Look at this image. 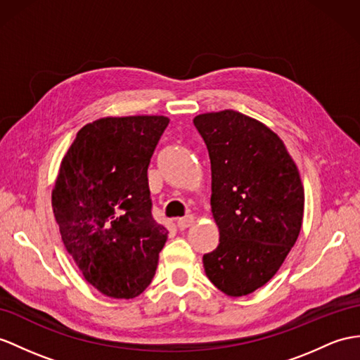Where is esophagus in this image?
I'll return each mask as SVG.
<instances>
[{
    "label": "esophagus",
    "instance_id": "esophagus-1",
    "mask_svg": "<svg viewBox=\"0 0 360 360\" xmlns=\"http://www.w3.org/2000/svg\"><path fill=\"white\" fill-rule=\"evenodd\" d=\"M194 221H195V218L192 217V215H186V217H183V218H179L177 220V226H179V229H188L189 226H192L194 224Z\"/></svg>",
    "mask_w": 360,
    "mask_h": 360
}]
</instances>
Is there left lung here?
Returning <instances> with one entry per match:
<instances>
[{
	"label": "left lung",
	"mask_w": 360,
	"mask_h": 360,
	"mask_svg": "<svg viewBox=\"0 0 360 360\" xmlns=\"http://www.w3.org/2000/svg\"><path fill=\"white\" fill-rule=\"evenodd\" d=\"M209 151L218 248L206 253V276L218 290L244 296L267 284L301 232L304 186L281 139L233 110L198 114Z\"/></svg>",
	"instance_id": "8db88e82"
}]
</instances>
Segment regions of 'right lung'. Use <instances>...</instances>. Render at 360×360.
Segmentation results:
<instances>
[{"mask_svg": "<svg viewBox=\"0 0 360 360\" xmlns=\"http://www.w3.org/2000/svg\"><path fill=\"white\" fill-rule=\"evenodd\" d=\"M169 119L102 117L77 131L60 162L51 207L86 283L131 300L151 284L168 231L151 214L148 166Z\"/></svg>", "mask_w": 360, "mask_h": 360, "instance_id": "add662e5", "label": "right lung"}]
</instances>
